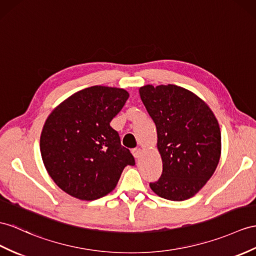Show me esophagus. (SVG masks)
Listing matches in <instances>:
<instances>
[{
	"label": "esophagus",
	"mask_w": 256,
	"mask_h": 256,
	"mask_svg": "<svg viewBox=\"0 0 256 256\" xmlns=\"http://www.w3.org/2000/svg\"><path fill=\"white\" fill-rule=\"evenodd\" d=\"M132 154H134V156L136 158H138L140 155H141V148H132Z\"/></svg>",
	"instance_id": "34e87169"
}]
</instances>
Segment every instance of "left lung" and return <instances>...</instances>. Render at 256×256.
<instances>
[{"mask_svg":"<svg viewBox=\"0 0 256 256\" xmlns=\"http://www.w3.org/2000/svg\"><path fill=\"white\" fill-rule=\"evenodd\" d=\"M140 98L158 132L163 172L150 186L160 198L184 201L213 175L220 158V129L208 104L175 84L141 86Z\"/></svg>","mask_w":256,"mask_h":256,"instance_id":"obj_1","label":"left lung"}]
</instances>
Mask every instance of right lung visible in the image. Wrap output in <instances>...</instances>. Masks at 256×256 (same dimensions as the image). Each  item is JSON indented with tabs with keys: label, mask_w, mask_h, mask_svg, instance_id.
I'll return each instance as SVG.
<instances>
[{
	"label": "right lung",
	"mask_w": 256,
	"mask_h": 256,
	"mask_svg": "<svg viewBox=\"0 0 256 256\" xmlns=\"http://www.w3.org/2000/svg\"><path fill=\"white\" fill-rule=\"evenodd\" d=\"M129 98L124 89L93 86L60 103L43 126L40 150L54 182L79 200L108 194L132 154L110 126Z\"/></svg>",
	"instance_id": "add662e5"
}]
</instances>
